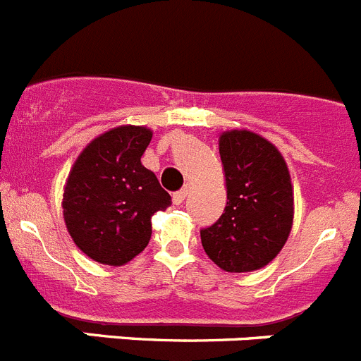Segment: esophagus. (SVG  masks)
Wrapping results in <instances>:
<instances>
[{
  "label": "esophagus",
  "instance_id": "obj_1",
  "mask_svg": "<svg viewBox=\"0 0 361 361\" xmlns=\"http://www.w3.org/2000/svg\"><path fill=\"white\" fill-rule=\"evenodd\" d=\"M188 192H190V188L188 187H185V188H181V190H178V192H174L173 194L174 204H183L185 200H187Z\"/></svg>",
  "mask_w": 361,
  "mask_h": 361
}]
</instances>
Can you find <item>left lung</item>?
<instances>
[{"mask_svg":"<svg viewBox=\"0 0 361 361\" xmlns=\"http://www.w3.org/2000/svg\"><path fill=\"white\" fill-rule=\"evenodd\" d=\"M226 207L201 230L204 252L230 274L264 268L277 257L293 225V187L288 165L271 142L246 129L219 136Z\"/></svg>","mask_w":361,"mask_h":361,"instance_id":"1","label":"left lung"}]
</instances>
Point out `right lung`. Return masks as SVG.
Returning <instances> with one entry per match:
<instances>
[{
    "label": "right lung",
    "instance_id": "add662e5",
    "mask_svg": "<svg viewBox=\"0 0 361 361\" xmlns=\"http://www.w3.org/2000/svg\"><path fill=\"white\" fill-rule=\"evenodd\" d=\"M152 138L142 126H120L84 147L68 174L63 216L71 239L100 264L122 266L151 239V217L171 204L140 158Z\"/></svg>",
    "mask_w": 361,
    "mask_h": 361
}]
</instances>
